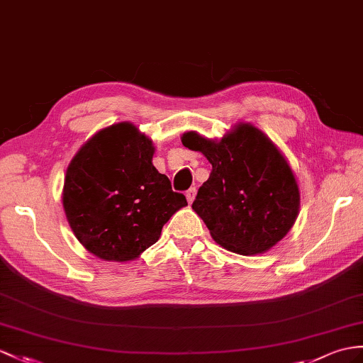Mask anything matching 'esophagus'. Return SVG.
I'll return each instance as SVG.
<instances>
[{
  "label": "esophagus",
  "mask_w": 363,
  "mask_h": 363,
  "mask_svg": "<svg viewBox=\"0 0 363 363\" xmlns=\"http://www.w3.org/2000/svg\"><path fill=\"white\" fill-rule=\"evenodd\" d=\"M196 194H197V189H196V188H189V189L186 191V199H188L189 205L194 201V199H196Z\"/></svg>",
  "instance_id": "esophagus-1"
}]
</instances>
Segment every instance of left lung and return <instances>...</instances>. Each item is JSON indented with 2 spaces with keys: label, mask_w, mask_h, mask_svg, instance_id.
<instances>
[{
  "label": "left lung",
  "mask_w": 363,
  "mask_h": 363,
  "mask_svg": "<svg viewBox=\"0 0 363 363\" xmlns=\"http://www.w3.org/2000/svg\"><path fill=\"white\" fill-rule=\"evenodd\" d=\"M182 143L212 164L192 209L220 246L262 254L288 234L298 214V186L285 157L262 130L242 123L220 141L186 132Z\"/></svg>",
  "instance_id": "8db88e82"
}]
</instances>
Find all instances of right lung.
<instances>
[{
	"mask_svg": "<svg viewBox=\"0 0 363 363\" xmlns=\"http://www.w3.org/2000/svg\"><path fill=\"white\" fill-rule=\"evenodd\" d=\"M152 141L130 123L100 130L70 162L63 191L69 225L103 260H134L186 197L152 164Z\"/></svg>",
	"mask_w": 363,
	"mask_h": 363,
	"instance_id": "obj_1",
	"label": "right lung"
}]
</instances>
